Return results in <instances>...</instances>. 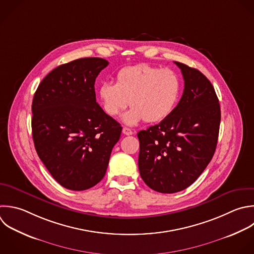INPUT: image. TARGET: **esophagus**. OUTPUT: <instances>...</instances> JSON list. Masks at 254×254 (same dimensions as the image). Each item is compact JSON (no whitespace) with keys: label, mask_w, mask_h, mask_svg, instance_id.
<instances>
[{"label":"esophagus","mask_w":254,"mask_h":254,"mask_svg":"<svg viewBox=\"0 0 254 254\" xmlns=\"http://www.w3.org/2000/svg\"><path fill=\"white\" fill-rule=\"evenodd\" d=\"M122 133H123L124 135H127V136H129V135H132V134H133V131H132L131 129L127 128V127H123Z\"/></svg>","instance_id":"34e87169"}]
</instances>
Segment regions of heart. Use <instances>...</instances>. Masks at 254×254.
Here are the masks:
<instances>
[{
    "instance_id": "1",
    "label": "heart",
    "mask_w": 254,
    "mask_h": 254,
    "mask_svg": "<svg viewBox=\"0 0 254 254\" xmlns=\"http://www.w3.org/2000/svg\"><path fill=\"white\" fill-rule=\"evenodd\" d=\"M182 93V81L172 69H161L148 64H140L120 69L115 83L102 82L97 90L104 112L117 116L130 103L132 108L122 119L128 125L144 120L160 122L177 106Z\"/></svg>"
}]
</instances>
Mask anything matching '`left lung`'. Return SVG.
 Masks as SVG:
<instances>
[{"mask_svg":"<svg viewBox=\"0 0 254 254\" xmlns=\"http://www.w3.org/2000/svg\"><path fill=\"white\" fill-rule=\"evenodd\" d=\"M185 88L173 112L138 132V167L152 190L173 193L190 186L210 162L217 144L220 107L210 81L197 69L175 62Z\"/></svg>","mask_w":254,"mask_h":254,"instance_id":"1","label":"left lung"}]
</instances>
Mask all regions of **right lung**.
I'll list each match as a JSON object with an SVG mask.
<instances>
[{
	"label": "right lung",
	"mask_w": 254,
	"mask_h": 254,
	"mask_svg": "<svg viewBox=\"0 0 254 254\" xmlns=\"http://www.w3.org/2000/svg\"><path fill=\"white\" fill-rule=\"evenodd\" d=\"M100 58L62 64L40 83L33 99L37 153L65 189L84 190L104 177L122 127L96 102L94 83L108 65Z\"/></svg>",
	"instance_id": "obj_1"
}]
</instances>
